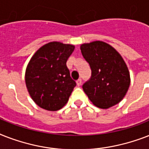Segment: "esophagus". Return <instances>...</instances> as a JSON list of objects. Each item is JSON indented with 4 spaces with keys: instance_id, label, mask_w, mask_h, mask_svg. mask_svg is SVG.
<instances>
[{
    "instance_id": "esophagus-1",
    "label": "esophagus",
    "mask_w": 149,
    "mask_h": 149,
    "mask_svg": "<svg viewBox=\"0 0 149 149\" xmlns=\"http://www.w3.org/2000/svg\"><path fill=\"white\" fill-rule=\"evenodd\" d=\"M77 86H80L82 84V79H79L77 80Z\"/></svg>"
}]
</instances>
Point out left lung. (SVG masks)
Masks as SVG:
<instances>
[{
    "instance_id": "8db88e82",
    "label": "left lung",
    "mask_w": 149,
    "mask_h": 149,
    "mask_svg": "<svg viewBox=\"0 0 149 149\" xmlns=\"http://www.w3.org/2000/svg\"><path fill=\"white\" fill-rule=\"evenodd\" d=\"M89 63L91 78L83 85L89 99L100 108H109L124 98L130 86V74L120 55L108 44L96 41L80 46Z\"/></svg>"
}]
</instances>
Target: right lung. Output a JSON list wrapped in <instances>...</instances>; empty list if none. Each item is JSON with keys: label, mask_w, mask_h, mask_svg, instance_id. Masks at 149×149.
<instances>
[{"label": "right lung", "mask_w": 149, "mask_h": 149, "mask_svg": "<svg viewBox=\"0 0 149 149\" xmlns=\"http://www.w3.org/2000/svg\"><path fill=\"white\" fill-rule=\"evenodd\" d=\"M74 46L58 42L45 44L32 56L25 72L29 93L36 104L47 111H58L67 103L77 83L66 66Z\"/></svg>", "instance_id": "1"}]
</instances>
